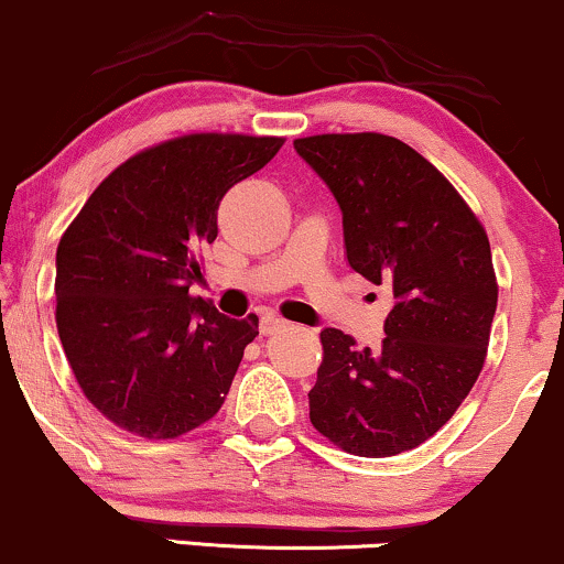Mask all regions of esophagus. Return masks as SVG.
<instances>
[{
  "label": "esophagus",
  "instance_id": "1",
  "mask_svg": "<svg viewBox=\"0 0 564 564\" xmlns=\"http://www.w3.org/2000/svg\"><path fill=\"white\" fill-rule=\"evenodd\" d=\"M284 326H288V322H284V318L274 316V314H263L259 329H261V335H276V332H282Z\"/></svg>",
  "mask_w": 564,
  "mask_h": 564
}]
</instances>
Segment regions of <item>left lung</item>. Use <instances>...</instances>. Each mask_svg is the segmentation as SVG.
Listing matches in <instances>:
<instances>
[{
  "label": "left lung",
  "instance_id": "left-lung-1",
  "mask_svg": "<svg viewBox=\"0 0 564 564\" xmlns=\"http://www.w3.org/2000/svg\"><path fill=\"white\" fill-rule=\"evenodd\" d=\"M295 151L343 212L350 269L394 297L377 350L322 332L311 423L350 455H400L434 436L481 373L497 311L489 238L447 177L398 138L311 135Z\"/></svg>",
  "mask_w": 564,
  "mask_h": 564
}]
</instances>
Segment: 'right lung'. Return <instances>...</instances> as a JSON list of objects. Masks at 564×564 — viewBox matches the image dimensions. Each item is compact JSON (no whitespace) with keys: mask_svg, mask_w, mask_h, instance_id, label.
Segmentation results:
<instances>
[{"mask_svg":"<svg viewBox=\"0 0 564 564\" xmlns=\"http://www.w3.org/2000/svg\"><path fill=\"white\" fill-rule=\"evenodd\" d=\"M282 138L196 133L117 166L57 248V332L90 405L145 440H175L217 415L259 316L191 297L196 250L217 240L225 193Z\"/></svg>","mask_w":564,"mask_h":564,"instance_id":"obj_1","label":"right lung"}]
</instances>
